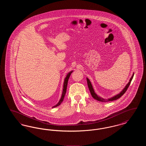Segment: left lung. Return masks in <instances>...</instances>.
<instances>
[{
  "instance_id": "1",
  "label": "left lung",
  "mask_w": 146,
  "mask_h": 146,
  "mask_svg": "<svg viewBox=\"0 0 146 146\" xmlns=\"http://www.w3.org/2000/svg\"><path fill=\"white\" fill-rule=\"evenodd\" d=\"M133 76H134V73H133L132 76L130 78V80H129V83L126 85V86L124 87V88L121 91L119 94L115 95H114V96H113V97H110V98H107V99L104 98L100 97V96L97 95V94L95 92V91L94 88H93V86H92V84L91 83L90 80L89 79V78H86V80H87V83H88V88H89V90H90V92L91 96H92V97H93L94 99L96 100L97 101H101V102H108V101H111L116 100H117L118 98H119L120 97H121V96L124 94V93L126 92V91L127 90V88H129L130 84L131 83V80H132Z\"/></svg>"
}]
</instances>
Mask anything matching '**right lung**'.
I'll return each mask as SVG.
<instances>
[{
  "instance_id": "1",
  "label": "right lung",
  "mask_w": 146,
  "mask_h": 146,
  "mask_svg": "<svg viewBox=\"0 0 146 146\" xmlns=\"http://www.w3.org/2000/svg\"><path fill=\"white\" fill-rule=\"evenodd\" d=\"M73 70H71L69 72L67 75L65 77L64 79V82H63V90L62 92V95H61V97L60 98L57 104L54 106L52 107V108H55L56 107L58 106H60L63 100L64 99V97L65 96V95H66V90H67V84H68V79H69V78H70V76L71 74V73L73 72Z\"/></svg>"
}]
</instances>
